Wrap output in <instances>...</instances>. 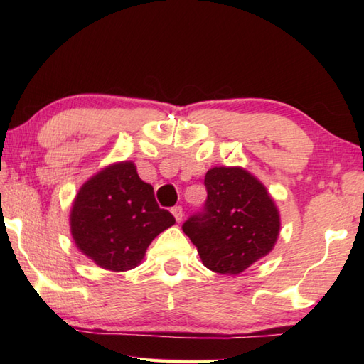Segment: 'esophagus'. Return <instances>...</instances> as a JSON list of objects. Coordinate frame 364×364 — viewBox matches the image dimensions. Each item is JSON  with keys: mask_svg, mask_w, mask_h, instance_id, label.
Instances as JSON below:
<instances>
[{"mask_svg": "<svg viewBox=\"0 0 364 364\" xmlns=\"http://www.w3.org/2000/svg\"><path fill=\"white\" fill-rule=\"evenodd\" d=\"M172 214H173V218H175L176 222H181V219H183V208L181 206H173L172 208Z\"/></svg>", "mask_w": 364, "mask_h": 364, "instance_id": "esophagus-1", "label": "esophagus"}]
</instances>
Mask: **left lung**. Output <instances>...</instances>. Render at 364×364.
I'll list each match as a JSON object with an SVG mask.
<instances>
[{
    "mask_svg": "<svg viewBox=\"0 0 364 364\" xmlns=\"http://www.w3.org/2000/svg\"><path fill=\"white\" fill-rule=\"evenodd\" d=\"M206 203L183 231L203 264L218 274L237 275L274 249L280 214L258 178L242 167H213L205 175Z\"/></svg>",
    "mask_w": 364,
    "mask_h": 364,
    "instance_id": "obj_1",
    "label": "left lung"
}]
</instances>
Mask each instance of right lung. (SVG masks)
<instances>
[{"label": "right lung", "mask_w": 364, "mask_h": 364, "mask_svg": "<svg viewBox=\"0 0 364 364\" xmlns=\"http://www.w3.org/2000/svg\"><path fill=\"white\" fill-rule=\"evenodd\" d=\"M173 223V215L158 206L151 184L139 178L131 161L115 162L89 178L70 211L76 247L112 272L141 264L153 239Z\"/></svg>", "instance_id": "add662e5"}]
</instances>
